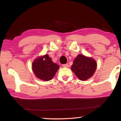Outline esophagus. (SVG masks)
<instances>
[{"label": "esophagus", "instance_id": "esophagus-1", "mask_svg": "<svg viewBox=\"0 0 121 121\" xmlns=\"http://www.w3.org/2000/svg\"><path fill=\"white\" fill-rule=\"evenodd\" d=\"M62 67H65V68H68V67H69V64H68V63H66V64L63 65Z\"/></svg>", "mask_w": 121, "mask_h": 121}]
</instances>
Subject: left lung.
Returning a JSON list of instances; mask_svg holds the SVG:
<instances>
[{"label":"left lung","mask_w":121,"mask_h":121,"mask_svg":"<svg viewBox=\"0 0 121 121\" xmlns=\"http://www.w3.org/2000/svg\"><path fill=\"white\" fill-rule=\"evenodd\" d=\"M97 68V63L92 58L79 54L75 59L71 69L81 81L92 77Z\"/></svg>","instance_id":"1"}]
</instances>
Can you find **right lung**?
<instances>
[{
    "instance_id": "right-lung-1",
    "label": "right lung",
    "mask_w": 121,
    "mask_h": 121,
    "mask_svg": "<svg viewBox=\"0 0 121 121\" xmlns=\"http://www.w3.org/2000/svg\"><path fill=\"white\" fill-rule=\"evenodd\" d=\"M59 65L52 61L48 54L36 59L32 63V70L36 77L45 81L51 80L56 75Z\"/></svg>"
}]
</instances>
